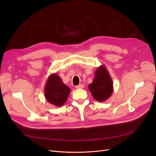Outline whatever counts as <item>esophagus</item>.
<instances>
[{
  "label": "esophagus",
  "instance_id": "obj_1",
  "mask_svg": "<svg viewBox=\"0 0 156 156\" xmlns=\"http://www.w3.org/2000/svg\"><path fill=\"white\" fill-rule=\"evenodd\" d=\"M83 87H84V85H83V84H80V85H76V86H75V88H77V89H81V88H83Z\"/></svg>",
  "mask_w": 156,
  "mask_h": 156
}]
</instances>
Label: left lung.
I'll use <instances>...</instances> for the list:
<instances>
[{"instance_id": "1", "label": "left lung", "mask_w": 156, "mask_h": 156, "mask_svg": "<svg viewBox=\"0 0 156 156\" xmlns=\"http://www.w3.org/2000/svg\"><path fill=\"white\" fill-rule=\"evenodd\" d=\"M88 88L97 101L104 102L110 97L113 92L112 81L104 66H101L96 70L94 80Z\"/></svg>"}]
</instances>
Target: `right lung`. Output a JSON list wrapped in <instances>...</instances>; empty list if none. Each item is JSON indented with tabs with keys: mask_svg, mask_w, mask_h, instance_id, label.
Segmentation results:
<instances>
[{
	"mask_svg": "<svg viewBox=\"0 0 156 156\" xmlns=\"http://www.w3.org/2000/svg\"><path fill=\"white\" fill-rule=\"evenodd\" d=\"M70 93V88L63 83L61 78L56 74L50 75L45 87V97L51 104L61 107L66 101Z\"/></svg>",
	"mask_w": 156,
	"mask_h": 156,
	"instance_id": "1",
	"label": "right lung"
}]
</instances>
